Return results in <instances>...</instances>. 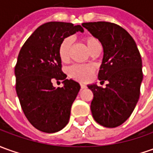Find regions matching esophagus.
Listing matches in <instances>:
<instances>
[{
  "label": "esophagus",
  "instance_id": "34e87169",
  "mask_svg": "<svg viewBox=\"0 0 153 153\" xmlns=\"http://www.w3.org/2000/svg\"><path fill=\"white\" fill-rule=\"evenodd\" d=\"M87 87V86L85 84H81V89H85Z\"/></svg>",
  "mask_w": 153,
  "mask_h": 153
}]
</instances>
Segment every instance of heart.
<instances>
[{"mask_svg":"<svg viewBox=\"0 0 153 153\" xmlns=\"http://www.w3.org/2000/svg\"><path fill=\"white\" fill-rule=\"evenodd\" d=\"M82 42L90 52L94 50L96 47L101 46L97 39L93 36L87 35L82 38ZM71 46V39L70 37H66L62 41L58 47L59 57L62 62L66 63L70 59V50ZM95 71V67L91 65H74L68 69V75L74 80L79 82H87L90 80L91 76Z\"/></svg>","mask_w":153,"mask_h":153,"instance_id":"obj_1","label":"heart"}]
</instances>
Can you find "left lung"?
I'll use <instances>...</instances> for the list:
<instances>
[{
  "label": "left lung",
  "instance_id": "obj_1",
  "mask_svg": "<svg viewBox=\"0 0 153 153\" xmlns=\"http://www.w3.org/2000/svg\"><path fill=\"white\" fill-rule=\"evenodd\" d=\"M103 47L98 78L106 87L88 85L93 92L91 111L94 120L105 127L122 125L131 116L140 97L143 81L142 58L131 35L117 24L107 22L82 24Z\"/></svg>",
  "mask_w": 153,
  "mask_h": 153
}]
</instances>
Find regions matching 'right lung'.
Listing matches in <instances>:
<instances>
[{
  "mask_svg": "<svg viewBox=\"0 0 153 153\" xmlns=\"http://www.w3.org/2000/svg\"><path fill=\"white\" fill-rule=\"evenodd\" d=\"M77 31H84L82 26L47 22L30 35L19 52L15 66L16 94L27 120L39 131L54 133L69 122L81 87L63 73L58 47L63 39ZM61 79L62 88L53 87L54 80Z\"/></svg>",
  "mask_w": 153,
  "mask_h": 153,
  "instance_id": "1",
  "label": "right lung"
}]
</instances>
